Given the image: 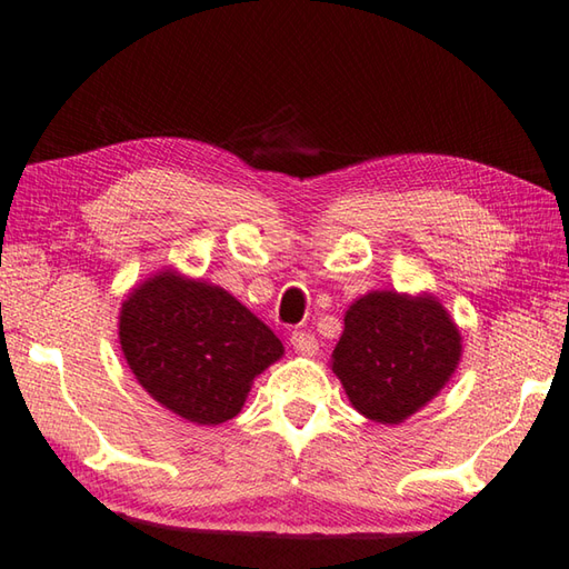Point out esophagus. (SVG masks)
<instances>
[{
    "label": "esophagus",
    "instance_id": "34e87169",
    "mask_svg": "<svg viewBox=\"0 0 569 569\" xmlns=\"http://www.w3.org/2000/svg\"><path fill=\"white\" fill-rule=\"evenodd\" d=\"M291 346H293L296 353H301V356H316L318 340H316L313 333H306V330H293Z\"/></svg>",
    "mask_w": 569,
    "mask_h": 569
}]
</instances>
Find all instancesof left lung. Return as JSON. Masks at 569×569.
Listing matches in <instances>:
<instances>
[{"label":"left lung","mask_w":569,"mask_h":569,"mask_svg":"<svg viewBox=\"0 0 569 569\" xmlns=\"http://www.w3.org/2000/svg\"><path fill=\"white\" fill-rule=\"evenodd\" d=\"M343 320L330 368L368 420L398 426L428 406L460 363V330L428 293L373 291Z\"/></svg>","instance_id":"8db88e82"}]
</instances>
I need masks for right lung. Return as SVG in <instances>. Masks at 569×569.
Segmentation results:
<instances>
[{"label": "right lung", "mask_w": 569, "mask_h": 569, "mask_svg": "<svg viewBox=\"0 0 569 569\" xmlns=\"http://www.w3.org/2000/svg\"><path fill=\"white\" fill-rule=\"evenodd\" d=\"M119 343L141 388L196 426L239 416L253 378L283 356L273 330L229 291L171 268L121 303Z\"/></svg>", "instance_id": "right-lung-1"}]
</instances>
